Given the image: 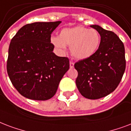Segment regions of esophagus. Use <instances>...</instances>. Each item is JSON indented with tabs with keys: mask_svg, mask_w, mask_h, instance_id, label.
I'll return each instance as SVG.
<instances>
[{
	"mask_svg": "<svg viewBox=\"0 0 131 131\" xmlns=\"http://www.w3.org/2000/svg\"><path fill=\"white\" fill-rule=\"evenodd\" d=\"M74 63L72 61H70V67L71 68H74Z\"/></svg>",
	"mask_w": 131,
	"mask_h": 131,
	"instance_id": "esophagus-1",
	"label": "esophagus"
}]
</instances>
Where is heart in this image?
Instances as JSON below:
<instances>
[{"mask_svg":"<svg viewBox=\"0 0 131 131\" xmlns=\"http://www.w3.org/2000/svg\"><path fill=\"white\" fill-rule=\"evenodd\" d=\"M51 43L59 51L64 52L66 46H70V53L77 59H85L96 52L100 43V35L95 29L82 26L65 28L59 36H52Z\"/></svg>","mask_w":131,"mask_h":131,"instance_id":"b5f03b06","label":"heart"}]
</instances>
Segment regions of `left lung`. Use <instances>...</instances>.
Instances as JSON below:
<instances>
[{"instance_id":"left-lung-1","label":"left lung","mask_w":131,"mask_h":131,"mask_svg":"<svg viewBox=\"0 0 131 131\" xmlns=\"http://www.w3.org/2000/svg\"><path fill=\"white\" fill-rule=\"evenodd\" d=\"M90 27L100 34V46L92 56L79 61L74 68L79 92L85 98L95 100L111 94L121 81L126 68L125 50L115 33L96 24Z\"/></svg>"}]
</instances>
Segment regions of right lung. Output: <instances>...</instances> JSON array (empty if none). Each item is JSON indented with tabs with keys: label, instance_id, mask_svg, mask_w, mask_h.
<instances>
[{
	"label": "right lung",
	"instance_id": "obj_1",
	"mask_svg": "<svg viewBox=\"0 0 131 131\" xmlns=\"http://www.w3.org/2000/svg\"><path fill=\"white\" fill-rule=\"evenodd\" d=\"M61 21L34 22L22 27L11 40L7 70L13 85L22 96L46 100L57 92L70 68L68 58L57 56L51 33Z\"/></svg>",
	"mask_w": 131,
	"mask_h": 131
}]
</instances>
